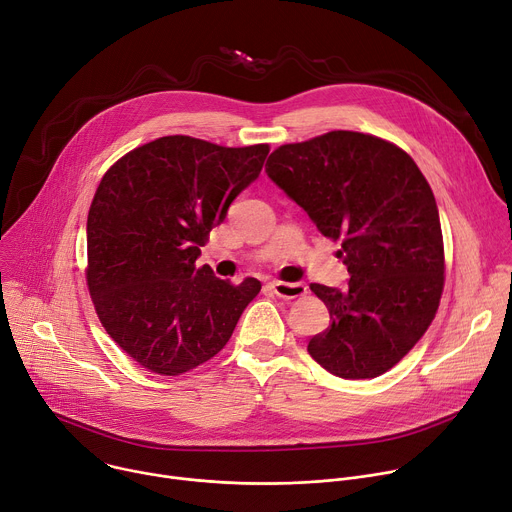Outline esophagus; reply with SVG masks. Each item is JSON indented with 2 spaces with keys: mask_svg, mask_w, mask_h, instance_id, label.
<instances>
[{
  "mask_svg": "<svg viewBox=\"0 0 512 512\" xmlns=\"http://www.w3.org/2000/svg\"><path fill=\"white\" fill-rule=\"evenodd\" d=\"M267 288L280 298H286V300H294V298H300L306 294V286L304 284H286V282H269Z\"/></svg>",
  "mask_w": 512,
  "mask_h": 512,
  "instance_id": "obj_1",
  "label": "esophagus"
}]
</instances>
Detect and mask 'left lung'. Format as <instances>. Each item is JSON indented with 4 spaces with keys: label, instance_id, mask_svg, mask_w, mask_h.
<instances>
[{
    "label": "left lung",
    "instance_id": "1",
    "mask_svg": "<svg viewBox=\"0 0 512 512\" xmlns=\"http://www.w3.org/2000/svg\"><path fill=\"white\" fill-rule=\"evenodd\" d=\"M324 237L341 241L343 290L310 284L331 324L308 353L345 380L378 378L425 335L443 292V235L431 185L396 145L333 130L282 145L265 165Z\"/></svg>",
    "mask_w": 512,
    "mask_h": 512
}]
</instances>
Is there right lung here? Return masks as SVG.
Instances as JSON below:
<instances>
[{"instance_id":"right-lung-1","label":"right lung","mask_w":512,"mask_h":512,"mask_svg":"<svg viewBox=\"0 0 512 512\" xmlns=\"http://www.w3.org/2000/svg\"><path fill=\"white\" fill-rule=\"evenodd\" d=\"M267 153L161 136L102 177L87 214V288L108 335L153 374L212 359L259 294L255 277L232 286L196 259Z\"/></svg>"}]
</instances>
